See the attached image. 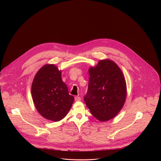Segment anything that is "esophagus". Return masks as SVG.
I'll list each match as a JSON object with an SVG mask.
<instances>
[{"mask_svg":"<svg viewBox=\"0 0 161 161\" xmlns=\"http://www.w3.org/2000/svg\"><path fill=\"white\" fill-rule=\"evenodd\" d=\"M75 100L76 101H80L81 100V97H79V96H76V97H75Z\"/></svg>","mask_w":161,"mask_h":161,"instance_id":"1","label":"esophagus"}]
</instances>
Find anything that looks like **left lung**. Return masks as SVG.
Instances as JSON below:
<instances>
[{
	"label": "left lung",
	"instance_id": "8db88e82",
	"mask_svg": "<svg viewBox=\"0 0 161 161\" xmlns=\"http://www.w3.org/2000/svg\"><path fill=\"white\" fill-rule=\"evenodd\" d=\"M88 90L84 96L86 106L101 122L115 117L126 98V83L119 67L110 60L99 61L90 67Z\"/></svg>",
	"mask_w": 161,
	"mask_h": 161
}]
</instances>
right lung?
Masks as SVG:
<instances>
[{
    "mask_svg": "<svg viewBox=\"0 0 161 161\" xmlns=\"http://www.w3.org/2000/svg\"><path fill=\"white\" fill-rule=\"evenodd\" d=\"M31 92L38 112L53 122L60 121L67 115L75 99L62 80L61 71L53 64L44 65L36 73Z\"/></svg>",
    "mask_w": 161,
    "mask_h": 161,
    "instance_id": "add662e5",
    "label": "right lung"
}]
</instances>
